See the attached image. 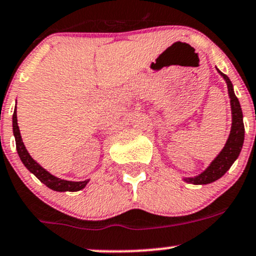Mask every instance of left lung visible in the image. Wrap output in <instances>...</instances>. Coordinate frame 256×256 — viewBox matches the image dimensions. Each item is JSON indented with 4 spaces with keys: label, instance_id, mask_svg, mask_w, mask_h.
Instances as JSON below:
<instances>
[{
    "label": "left lung",
    "instance_id": "obj_1",
    "mask_svg": "<svg viewBox=\"0 0 256 256\" xmlns=\"http://www.w3.org/2000/svg\"><path fill=\"white\" fill-rule=\"evenodd\" d=\"M218 74H221L227 84L228 96H230V112H232V126L228 139L224 144V149L218 152V155L211 161L208 167L194 177H184L183 180L186 183L196 184V186H204V184L212 183L220 180L222 176L230 168L234 161L237 160L239 154L244 142V123H243V112H242L240 104H239L237 96L233 90V85L230 83V78L221 72L218 68H216Z\"/></svg>",
    "mask_w": 256,
    "mask_h": 256
}]
</instances>
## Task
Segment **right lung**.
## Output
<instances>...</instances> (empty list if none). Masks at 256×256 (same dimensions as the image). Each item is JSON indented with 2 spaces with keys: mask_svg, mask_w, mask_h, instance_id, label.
Returning <instances> with one entry per match:
<instances>
[{
  "mask_svg": "<svg viewBox=\"0 0 256 256\" xmlns=\"http://www.w3.org/2000/svg\"><path fill=\"white\" fill-rule=\"evenodd\" d=\"M13 136L16 138V146H17V152L24 166L29 170L41 183L45 184L46 186L52 189L54 192H78L84 189L86 184L89 183V180H82V182H73V180H66L61 178L56 177V176L51 174L50 172L46 171L41 164H38L34 158L30 156V154L26 150V145H24L23 139H22L20 130L18 127V120H17V106H16L14 112H13Z\"/></svg>",
  "mask_w": 256,
  "mask_h": 256,
  "instance_id": "1",
  "label": "right lung"
}]
</instances>
